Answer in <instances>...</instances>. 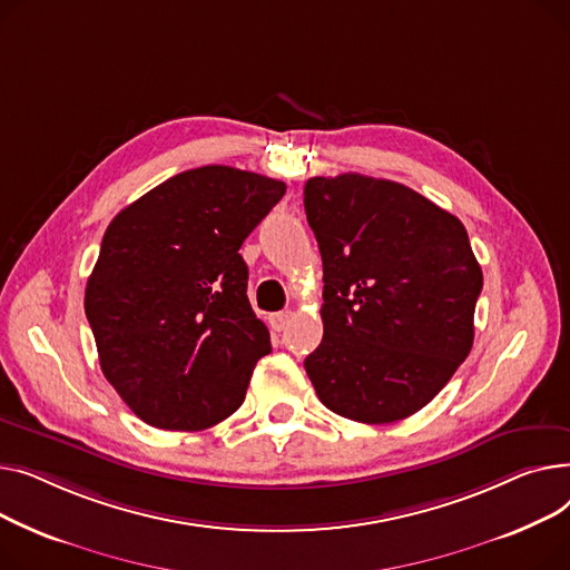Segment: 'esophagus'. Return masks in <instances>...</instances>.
<instances>
[{
  "instance_id": "1",
  "label": "esophagus",
  "mask_w": 570,
  "mask_h": 570,
  "mask_svg": "<svg viewBox=\"0 0 570 570\" xmlns=\"http://www.w3.org/2000/svg\"><path fill=\"white\" fill-rule=\"evenodd\" d=\"M289 320H292V313H289V311H283V313H274V315L269 317V324H272L274 331H285L287 324H289Z\"/></svg>"
}]
</instances>
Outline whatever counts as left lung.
I'll list each match as a JSON object with an SVG mask.
<instances>
[{"instance_id": "8db88e82", "label": "left lung", "mask_w": 570, "mask_h": 570, "mask_svg": "<svg viewBox=\"0 0 570 570\" xmlns=\"http://www.w3.org/2000/svg\"><path fill=\"white\" fill-rule=\"evenodd\" d=\"M324 338L306 356L322 405L358 423L423 410L466 358L483 272L464 225L416 190L356 173L313 177Z\"/></svg>"}]
</instances>
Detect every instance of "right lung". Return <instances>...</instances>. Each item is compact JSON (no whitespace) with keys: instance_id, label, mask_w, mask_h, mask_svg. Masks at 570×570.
I'll return each mask as SVG.
<instances>
[{"instance_id":"add662e5","label":"right lung","mask_w":570,"mask_h":570,"mask_svg":"<svg viewBox=\"0 0 570 570\" xmlns=\"http://www.w3.org/2000/svg\"><path fill=\"white\" fill-rule=\"evenodd\" d=\"M285 184L227 165L175 175L121 209L85 289L100 371L160 430H205L237 412L269 328L246 294L239 248Z\"/></svg>"}]
</instances>
